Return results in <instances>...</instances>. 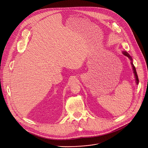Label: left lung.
<instances>
[{"label":"left lung","instance_id":"1","mask_svg":"<svg viewBox=\"0 0 148 148\" xmlns=\"http://www.w3.org/2000/svg\"><path fill=\"white\" fill-rule=\"evenodd\" d=\"M122 53L123 55H125V56L127 57L130 60H131V64H132V68H133V73L134 74V76H135V79H136V84L138 85V83H139V80H138V75H137V72H136V68L133 63V59H132V57L130 56V54L127 52V51H122Z\"/></svg>","mask_w":148,"mask_h":148}]
</instances>
